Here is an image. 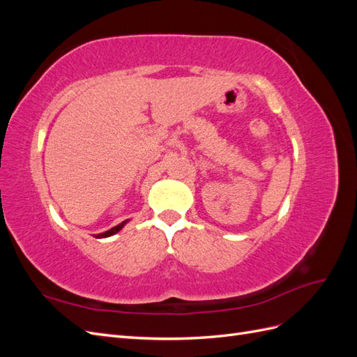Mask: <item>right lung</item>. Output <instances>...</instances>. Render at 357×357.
<instances>
[{"instance_id":"right-lung-1","label":"right lung","mask_w":357,"mask_h":357,"mask_svg":"<svg viewBox=\"0 0 357 357\" xmlns=\"http://www.w3.org/2000/svg\"><path fill=\"white\" fill-rule=\"evenodd\" d=\"M125 223H126V220L125 222H122L121 225H117V226H114V228H112V229H109V231H105V232H102V234H98L96 235V238H105V236H110V235H114L116 232H119L121 231L123 226H125Z\"/></svg>"}]
</instances>
